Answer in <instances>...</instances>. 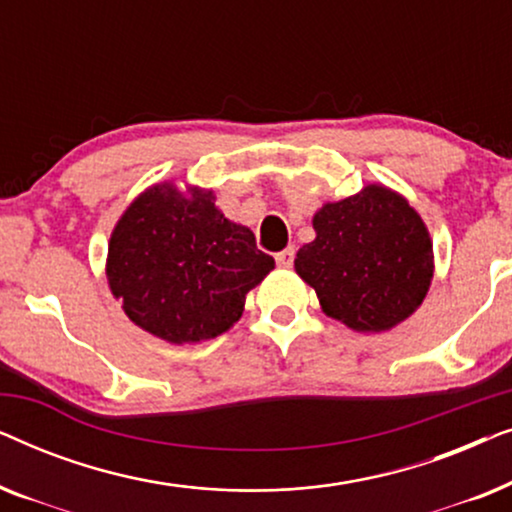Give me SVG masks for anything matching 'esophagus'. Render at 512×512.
Instances as JSON below:
<instances>
[{"instance_id":"34e87169","label":"esophagus","mask_w":512,"mask_h":512,"mask_svg":"<svg viewBox=\"0 0 512 512\" xmlns=\"http://www.w3.org/2000/svg\"><path fill=\"white\" fill-rule=\"evenodd\" d=\"M293 258H296V247H286L284 251H279V254L275 256V261L279 265H284V268H291Z\"/></svg>"}]
</instances>
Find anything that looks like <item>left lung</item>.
I'll list each match as a JSON object with an SVG mask.
<instances>
[{"instance_id":"8db88e82","label":"left lung","mask_w":512,"mask_h":512,"mask_svg":"<svg viewBox=\"0 0 512 512\" xmlns=\"http://www.w3.org/2000/svg\"><path fill=\"white\" fill-rule=\"evenodd\" d=\"M317 237L303 244L296 272L317 291L328 317L359 333H382L422 305L433 277V244L408 200L380 184L312 219Z\"/></svg>"}]
</instances>
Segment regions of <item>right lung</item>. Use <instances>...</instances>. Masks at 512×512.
I'll return each instance as SVG.
<instances>
[{"mask_svg": "<svg viewBox=\"0 0 512 512\" xmlns=\"http://www.w3.org/2000/svg\"><path fill=\"white\" fill-rule=\"evenodd\" d=\"M275 268L247 226L228 221L214 193L170 181L139 195L109 240V289L139 328L160 340H212L244 312L247 293Z\"/></svg>", "mask_w": 512, "mask_h": 512, "instance_id": "add662e5", "label": "right lung"}]
</instances>
